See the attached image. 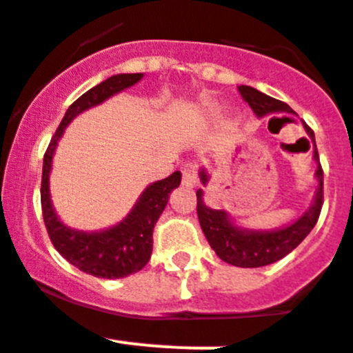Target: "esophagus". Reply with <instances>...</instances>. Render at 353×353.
Wrapping results in <instances>:
<instances>
[{"label": "esophagus", "instance_id": "obj_1", "mask_svg": "<svg viewBox=\"0 0 353 353\" xmlns=\"http://www.w3.org/2000/svg\"><path fill=\"white\" fill-rule=\"evenodd\" d=\"M197 168H195L194 165H186V167L183 168V185L188 186V188H194V186H197Z\"/></svg>", "mask_w": 353, "mask_h": 353}]
</instances>
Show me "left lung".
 Returning a JSON list of instances; mask_svg holds the SVG:
<instances>
[{
	"instance_id": "left-lung-1",
	"label": "left lung",
	"mask_w": 353,
	"mask_h": 353,
	"mask_svg": "<svg viewBox=\"0 0 353 353\" xmlns=\"http://www.w3.org/2000/svg\"><path fill=\"white\" fill-rule=\"evenodd\" d=\"M238 90H240L241 97L249 103L252 112L256 113V117L259 119L266 117V115H275V113H295L286 103L266 96V94L252 87L241 85V87H238ZM304 130L309 134V139L312 140V145H314L312 158L316 161L314 177L318 181V186L311 206L290 225L270 229V231L241 228L229 216L228 211L213 210V208L206 206L204 204V192H202V188L197 190V214L202 232L206 236L211 249L216 252V256L222 261L232 266H240V268H259V266L272 265V263L288 256L293 249H296L304 241L305 236L312 231V228L316 225L321 204H323V170H321L320 158H318L314 133L305 124ZM199 177H201V183L204 186L210 183V174H208L206 168H201Z\"/></svg>"
}]
</instances>
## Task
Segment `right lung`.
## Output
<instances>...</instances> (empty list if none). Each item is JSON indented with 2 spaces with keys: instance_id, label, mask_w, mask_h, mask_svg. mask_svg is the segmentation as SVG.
Listing matches in <instances>:
<instances>
[{
  "instance_id": "obj_1",
  "label": "right lung",
  "mask_w": 353,
  "mask_h": 353,
  "mask_svg": "<svg viewBox=\"0 0 353 353\" xmlns=\"http://www.w3.org/2000/svg\"><path fill=\"white\" fill-rule=\"evenodd\" d=\"M142 78V72L115 74L85 92L83 96L78 97L69 106L44 154L41 201L49 238L53 241L54 249L62 254L70 265H74L76 268L94 277H128L149 263L152 252V229L158 222L159 214L163 213L167 206L170 192L179 186L181 172H174L172 176L147 186L139 201L134 202L133 210L119 223L103 231L88 232L65 225L54 211L51 194H49V174L53 167V156L63 131L72 122V119L78 117L85 110L104 103L119 92L133 87Z\"/></svg>"
}]
</instances>
